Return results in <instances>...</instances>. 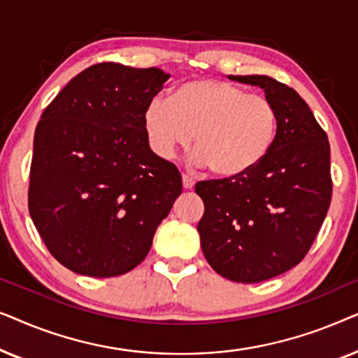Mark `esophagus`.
Segmentation results:
<instances>
[{
  "label": "esophagus",
  "mask_w": 358,
  "mask_h": 358,
  "mask_svg": "<svg viewBox=\"0 0 358 358\" xmlns=\"http://www.w3.org/2000/svg\"><path fill=\"white\" fill-rule=\"evenodd\" d=\"M182 185H184V189H187V190H190V189H194V185H195V180L192 179V178H189V176H182Z\"/></svg>",
  "instance_id": "esophagus-1"
}]
</instances>
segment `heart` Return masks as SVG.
I'll return each mask as SVG.
<instances>
[{"label":"heart","mask_w":358,"mask_h":358,"mask_svg":"<svg viewBox=\"0 0 358 358\" xmlns=\"http://www.w3.org/2000/svg\"><path fill=\"white\" fill-rule=\"evenodd\" d=\"M141 125L151 151L163 159L194 140V161L222 179H238L266 159L277 136L278 115L262 94L227 81L190 80L171 99L153 96Z\"/></svg>","instance_id":"b5f03b06"}]
</instances>
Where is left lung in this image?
<instances>
[{
	"mask_svg": "<svg viewBox=\"0 0 358 358\" xmlns=\"http://www.w3.org/2000/svg\"><path fill=\"white\" fill-rule=\"evenodd\" d=\"M262 87L278 115L266 159L238 179L203 180V256L220 275L257 283L290 271L310 251L332 195L331 146L300 94L271 76H228Z\"/></svg>",
	"mask_w": 358,
	"mask_h": 358,
	"instance_id": "1",
	"label": "left lung"
}]
</instances>
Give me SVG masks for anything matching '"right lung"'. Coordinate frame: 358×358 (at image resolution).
Returning a JSON list of instances; mask_svg holds the SVG:
<instances>
[{"label":"right lung","mask_w":358,"mask_h":358,"mask_svg":"<svg viewBox=\"0 0 358 358\" xmlns=\"http://www.w3.org/2000/svg\"><path fill=\"white\" fill-rule=\"evenodd\" d=\"M169 75L97 63L47 106L34 135L29 213L53 257L90 277L130 272L182 192L156 156L141 114Z\"/></svg>","instance_id":"1"}]
</instances>
